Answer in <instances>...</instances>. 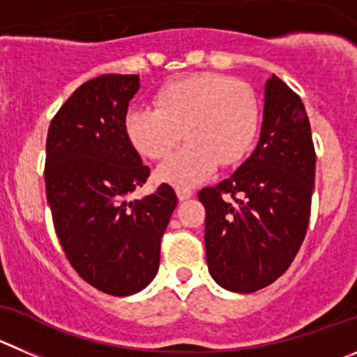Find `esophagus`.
<instances>
[{
	"label": "esophagus",
	"mask_w": 357,
	"mask_h": 357,
	"mask_svg": "<svg viewBox=\"0 0 357 357\" xmlns=\"http://www.w3.org/2000/svg\"><path fill=\"white\" fill-rule=\"evenodd\" d=\"M176 194H178L179 201H186L194 195V190L190 188V186H176Z\"/></svg>",
	"instance_id": "obj_1"
}]
</instances>
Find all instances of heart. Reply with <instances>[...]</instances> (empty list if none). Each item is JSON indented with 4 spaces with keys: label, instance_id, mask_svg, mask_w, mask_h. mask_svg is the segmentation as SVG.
I'll use <instances>...</instances> for the list:
<instances>
[{
    "label": "heart",
    "instance_id": "1",
    "mask_svg": "<svg viewBox=\"0 0 357 357\" xmlns=\"http://www.w3.org/2000/svg\"><path fill=\"white\" fill-rule=\"evenodd\" d=\"M155 109L132 107L125 133L144 158L165 160L185 137L186 144L158 169V178L192 186L216 167H231L248 155L259 128V103L248 84L220 73H194L167 82L153 96Z\"/></svg>",
    "mask_w": 357,
    "mask_h": 357
}]
</instances>
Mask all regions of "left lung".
<instances>
[{
  "label": "left lung",
  "mask_w": 357,
  "mask_h": 357,
  "mask_svg": "<svg viewBox=\"0 0 357 357\" xmlns=\"http://www.w3.org/2000/svg\"><path fill=\"white\" fill-rule=\"evenodd\" d=\"M315 160L301 98L273 75L255 151L231 178L199 192L206 259L216 284L246 294L287 271L308 229Z\"/></svg>",
  "instance_id": "left-lung-1"
}]
</instances>
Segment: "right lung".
<instances>
[{
  "instance_id": "obj_1",
  "label": "right lung",
  "mask_w": 357,
  "mask_h": 357,
  "mask_svg": "<svg viewBox=\"0 0 357 357\" xmlns=\"http://www.w3.org/2000/svg\"><path fill=\"white\" fill-rule=\"evenodd\" d=\"M139 75L103 73L72 93L45 142V194L66 259L82 280L111 296L142 291L160 266V245L178 204L162 183L128 202L149 167L126 139L125 114Z\"/></svg>"
}]
</instances>
